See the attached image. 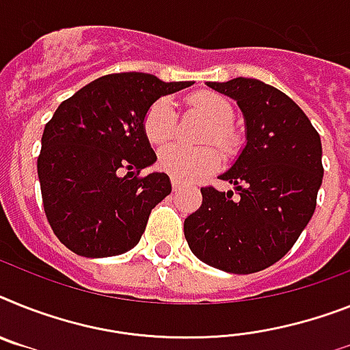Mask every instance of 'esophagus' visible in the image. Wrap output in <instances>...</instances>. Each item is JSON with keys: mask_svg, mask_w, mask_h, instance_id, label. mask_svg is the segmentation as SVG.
Here are the masks:
<instances>
[{"mask_svg": "<svg viewBox=\"0 0 350 350\" xmlns=\"http://www.w3.org/2000/svg\"><path fill=\"white\" fill-rule=\"evenodd\" d=\"M172 190H174V192H180L181 190V183L178 180H172Z\"/></svg>", "mask_w": 350, "mask_h": 350, "instance_id": "34e87169", "label": "esophagus"}]
</instances>
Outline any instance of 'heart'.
Masks as SVG:
<instances>
[{"label": "heart", "mask_w": 350, "mask_h": 350, "mask_svg": "<svg viewBox=\"0 0 350 350\" xmlns=\"http://www.w3.org/2000/svg\"><path fill=\"white\" fill-rule=\"evenodd\" d=\"M190 105L199 110L211 122L210 139L219 146L228 148L233 142L230 131V122L233 120V108L230 101L222 96L211 92H199L190 98ZM144 133L154 146L169 142L176 130V108L174 103L167 98L154 101L144 116ZM219 165V154L215 149L202 148L190 149L172 144L167 146L158 154V167L178 181H196Z\"/></svg>", "instance_id": "1"}]
</instances>
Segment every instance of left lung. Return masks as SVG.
Here are the masks:
<instances>
[{"mask_svg":"<svg viewBox=\"0 0 350 350\" xmlns=\"http://www.w3.org/2000/svg\"><path fill=\"white\" fill-rule=\"evenodd\" d=\"M206 85L237 101L245 146L219 176L234 190L201 189L202 204L185 219V239L206 265L252 274L280 261L313 217L324 176L320 135L286 94L263 81Z\"/></svg>","mask_w":350,"mask_h":350,"instance_id":"1","label":"left lung"}]
</instances>
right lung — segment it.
I'll list each match as a JSON object with an SVG mask.
<instances>
[{"instance_id": "add662e5", "label": "right lung", "mask_w": 350, "mask_h": 350, "mask_svg": "<svg viewBox=\"0 0 350 350\" xmlns=\"http://www.w3.org/2000/svg\"><path fill=\"white\" fill-rule=\"evenodd\" d=\"M190 85L146 72L107 75L53 113L37 172L48 222L67 249L107 258L139 243L151 210L172 190L165 172L137 178L157 161L144 116L161 96Z\"/></svg>"}]
</instances>
